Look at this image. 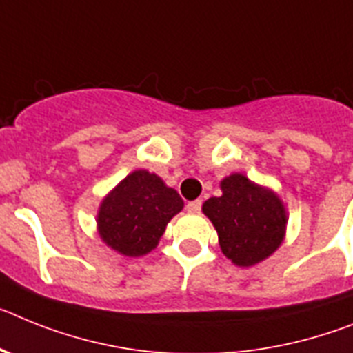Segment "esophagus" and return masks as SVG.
<instances>
[{"label": "esophagus", "mask_w": 353, "mask_h": 353, "mask_svg": "<svg viewBox=\"0 0 353 353\" xmlns=\"http://www.w3.org/2000/svg\"><path fill=\"white\" fill-rule=\"evenodd\" d=\"M201 208H202L201 199H197V201H192L186 204V210H188V213H201Z\"/></svg>", "instance_id": "1"}]
</instances>
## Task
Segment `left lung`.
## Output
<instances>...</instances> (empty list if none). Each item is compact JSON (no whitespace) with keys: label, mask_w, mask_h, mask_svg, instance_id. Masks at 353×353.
Instances as JSON below:
<instances>
[{"label":"left lung","mask_w":353,"mask_h":353,"mask_svg":"<svg viewBox=\"0 0 353 353\" xmlns=\"http://www.w3.org/2000/svg\"><path fill=\"white\" fill-rule=\"evenodd\" d=\"M202 211L219 232L220 249L238 266H252L277 249L286 229V211L270 190L241 174L222 181V195Z\"/></svg>","instance_id":"1"}]
</instances>
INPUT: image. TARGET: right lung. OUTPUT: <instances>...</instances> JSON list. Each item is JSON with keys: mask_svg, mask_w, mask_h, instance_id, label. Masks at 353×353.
<instances>
[{"mask_svg": "<svg viewBox=\"0 0 353 353\" xmlns=\"http://www.w3.org/2000/svg\"><path fill=\"white\" fill-rule=\"evenodd\" d=\"M185 206L156 174L134 170L101 204L97 225L104 243L130 257L151 252L167 223Z\"/></svg>", "mask_w": 353, "mask_h": 353, "instance_id": "obj_1", "label": "right lung"}]
</instances>
